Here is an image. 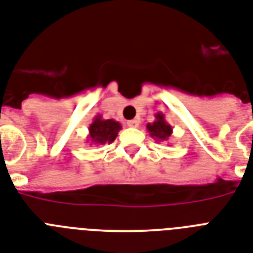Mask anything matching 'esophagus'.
Returning a JSON list of instances; mask_svg holds the SVG:
<instances>
[{
	"label": "esophagus",
	"instance_id": "1",
	"mask_svg": "<svg viewBox=\"0 0 253 253\" xmlns=\"http://www.w3.org/2000/svg\"><path fill=\"white\" fill-rule=\"evenodd\" d=\"M140 122L137 120H131V121H127V126L128 127H139Z\"/></svg>",
	"mask_w": 253,
	"mask_h": 253
}]
</instances>
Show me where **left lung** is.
Instances as JSON below:
<instances>
[{
  "label": "left lung",
  "mask_w": 253,
  "mask_h": 253,
  "mask_svg": "<svg viewBox=\"0 0 253 253\" xmlns=\"http://www.w3.org/2000/svg\"><path fill=\"white\" fill-rule=\"evenodd\" d=\"M156 120L152 123H148L147 130L156 141H166L169 140L171 133H173V127L166 122L165 116L162 113H157L155 116Z\"/></svg>",
  "instance_id": "left-lung-1"
}]
</instances>
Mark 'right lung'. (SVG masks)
Returning a JSON list of instances; mask_svg holds the SVG:
<instances>
[{
    "label": "right lung",
    "mask_w": 253,
    "mask_h": 253,
    "mask_svg": "<svg viewBox=\"0 0 253 253\" xmlns=\"http://www.w3.org/2000/svg\"><path fill=\"white\" fill-rule=\"evenodd\" d=\"M122 126L120 122L114 120H104L101 116H96L88 127V140L91 145L110 144L116 140L117 135Z\"/></svg>",
    "instance_id": "right-lung-1"
}]
</instances>
